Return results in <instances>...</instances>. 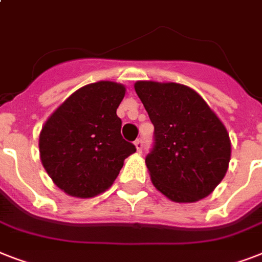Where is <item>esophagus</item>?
Returning <instances> with one entry per match:
<instances>
[{
    "label": "esophagus",
    "instance_id": "1",
    "mask_svg": "<svg viewBox=\"0 0 262 262\" xmlns=\"http://www.w3.org/2000/svg\"><path fill=\"white\" fill-rule=\"evenodd\" d=\"M135 145H136V149H137V152H141V149H143V140L141 139H137L135 141Z\"/></svg>",
    "mask_w": 262,
    "mask_h": 262
}]
</instances>
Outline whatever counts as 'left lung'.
Instances as JSON below:
<instances>
[{
  "label": "left lung",
  "mask_w": 262,
  "mask_h": 262,
  "mask_svg": "<svg viewBox=\"0 0 262 262\" xmlns=\"http://www.w3.org/2000/svg\"><path fill=\"white\" fill-rule=\"evenodd\" d=\"M135 90L155 126V145L145 158L154 186L175 203L211 194L231 159L223 122L183 84L137 81Z\"/></svg>",
  "instance_id": "left-lung-1"
}]
</instances>
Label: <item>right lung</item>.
<instances>
[{"instance_id": "right-lung-1", "label": "right lung", "mask_w": 262, "mask_h": 262, "mask_svg": "<svg viewBox=\"0 0 262 262\" xmlns=\"http://www.w3.org/2000/svg\"><path fill=\"white\" fill-rule=\"evenodd\" d=\"M126 88L88 84L69 96L43 125L39 154L53 182L67 194L91 199L113 185L136 147L121 136L117 108Z\"/></svg>"}]
</instances>
